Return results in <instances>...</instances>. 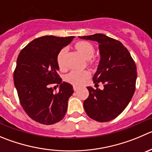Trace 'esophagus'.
Segmentation results:
<instances>
[{"mask_svg": "<svg viewBox=\"0 0 152 152\" xmlns=\"http://www.w3.org/2000/svg\"><path fill=\"white\" fill-rule=\"evenodd\" d=\"M73 89H74V90H75V91H77V89H79V87L77 86H75V85H74V86H73Z\"/></svg>", "mask_w": 152, "mask_h": 152, "instance_id": "esophagus-1", "label": "esophagus"}]
</instances>
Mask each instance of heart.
I'll return each mask as SVG.
<instances>
[{
    "label": "heart",
    "mask_w": 152,
    "mask_h": 152,
    "mask_svg": "<svg viewBox=\"0 0 152 152\" xmlns=\"http://www.w3.org/2000/svg\"><path fill=\"white\" fill-rule=\"evenodd\" d=\"M75 48L81 54L82 57L86 60H90L94 55L93 45L91 43L86 41H81L75 45ZM66 53V48H63L60 50L57 57V64L60 69L65 68V55ZM89 76V73L85 71L73 70L66 76V80L73 84L80 85L85 81Z\"/></svg>",
    "instance_id": "1"
}]
</instances>
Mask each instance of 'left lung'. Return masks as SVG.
I'll use <instances>...</instances> for the list:
<instances>
[{
	"label": "left lung",
	"mask_w": 152,
	"mask_h": 152,
	"mask_svg": "<svg viewBox=\"0 0 152 152\" xmlns=\"http://www.w3.org/2000/svg\"><path fill=\"white\" fill-rule=\"evenodd\" d=\"M99 43L100 60L92 80L104 89L87 86L89 95L83 102L86 114L99 122L118 116L131 102L135 91L137 67L128 49L119 41L104 34L79 37Z\"/></svg>",
	"instance_id": "left-lung-1"
}]
</instances>
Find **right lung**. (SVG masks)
<instances>
[{
    "label": "right lung",
    "instance_id": "right-lung-1",
    "mask_svg": "<svg viewBox=\"0 0 152 152\" xmlns=\"http://www.w3.org/2000/svg\"><path fill=\"white\" fill-rule=\"evenodd\" d=\"M74 38L45 36L36 39L17 59L13 79L20 102L26 113L39 123L53 125L66 115L74 90L70 83L62 82L57 57ZM53 83L60 84L57 94L51 87Z\"/></svg>",
    "mask_w": 152,
    "mask_h": 152
}]
</instances>
